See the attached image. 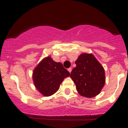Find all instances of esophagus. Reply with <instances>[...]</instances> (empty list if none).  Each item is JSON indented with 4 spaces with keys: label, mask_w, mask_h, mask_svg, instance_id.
<instances>
[{
    "label": "esophagus",
    "mask_w": 128,
    "mask_h": 128,
    "mask_svg": "<svg viewBox=\"0 0 128 128\" xmlns=\"http://www.w3.org/2000/svg\"><path fill=\"white\" fill-rule=\"evenodd\" d=\"M72 68L71 67H70V68H68V72H70V73H71V72H72Z\"/></svg>",
    "instance_id": "esophagus-1"
}]
</instances>
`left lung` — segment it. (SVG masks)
Returning a JSON list of instances; mask_svg holds the SVG:
<instances>
[{"mask_svg":"<svg viewBox=\"0 0 128 128\" xmlns=\"http://www.w3.org/2000/svg\"><path fill=\"white\" fill-rule=\"evenodd\" d=\"M76 66L71 72L70 78L81 96L93 98L100 93L105 83L102 66L91 54H81L76 61Z\"/></svg>","mask_w":128,"mask_h":128,"instance_id":"8db88e82","label":"left lung"}]
</instances>
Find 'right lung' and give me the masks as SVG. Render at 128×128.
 I'll use <instances>...</instances> for the list:
<instances>
[{
  "label": "right lung",
  "instance_id": "add662e5",
  "mask_svg": "<svg viewBox=\"0 0 128 128\" xmlns=\"http://www.w3.org/2000/svg\"><path fill=\"white\" fill-rule=\"evenodd\" d=\"M70 76L62 63L55 62L48 56L44 59L33 71L34 83L45 96H50L58 90L63 80Z\"/></svg>",
  "mask_w": 128,
  "mask_h": 128
}]
</instances>
